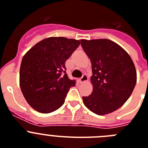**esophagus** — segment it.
<instances>
[{
	"mask_svg": "<svg viewBox=\"0 0 148 148\" xmlns=\"http://www.w3.org/2000/svg\"><path fill=\"white\" fill-rule=\"evenodd\" d=\"M87 80H88V76L86 74H83V75L82 76V77L79 78V82H80V83H84V82L87 81Z\"/></svg>",
	"mask_w": 148,
	"mask_h": 148,
	"instance_id": "obj_1",
	"label": "esophagus"
}]
</instances>
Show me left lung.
<instances>
[{
  "label": "left lung",
  "instance_id": "obj_1",
  "mask_svg": "<svg viewBox=\"0 0 148 148\" xmlns=\"http://www.w3.org/2000/svg\"><path fill=\"white\" fill-rule=\"evenodd\" d=\"M81 46L91 60L92 94L83 97L85 106L103 115L119 109L127 101L136 83L133 60L121 46L106 38L81 39Z\"/></svg>",
  "mask_w": 148,
  "mask_h": 148
}]
</instances>
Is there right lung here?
<instances>
[{"instance_id": "1", "label": "right lung", "mask_w": 148, "mask_h": 148, "mask_svg": "<svg viewBox=\"0 0 148 148\" xmlns=\"http://www.w3.org/2000/svg\"><path fill=\"white\" fill-rule=\"evenodd\" d=\"M80 42L65 37L45 38L24 55L20 68V87L29 106L41 113L61 107L75 79H70L65 62Z\"/></svg>"}]
</instances>
